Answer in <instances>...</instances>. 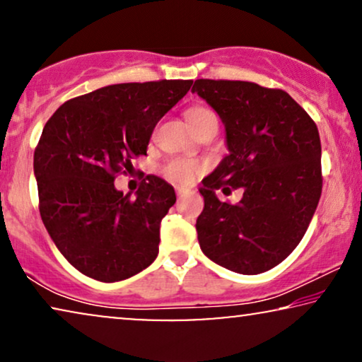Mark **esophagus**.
Segmentation results:
<instances>
[{
	"label": "esophagus",
	"mask_w": 362,
	"mask_h": 362,
	"mask_svg": "<svg viewBox=\"0 0 362 362\" xmlns=\"http://www.w3.org/2000/svg\"><path fill=\"white\" fill-rule=\"evenodd\" d=\"M186 192H187V191L185 189V187H176V196H177V197H181L182 194H186Z\"/></svg>",
	"instance_id": "esophagus-1"
}]
</instances>
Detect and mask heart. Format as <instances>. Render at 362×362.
Returning <instances> with one entry per match:
<instances>
[{
  "mask_svg": "<svg viewBox=\"0 0 362 362\" xmlns=\"http://www.w3.org/2000/svg\"><path fill=\"white\" fill-rule=\"evenodd\" d=\"M186 118L189 122L191 128L194 132L199 130V128L207 123L209 120H214L216 115L212 113L209 108L206 107H191L186 110ZM202 171V166L199 163L191 161V160H181V158H175V160H170L165 166L161 168V175L166 177L168 181L176 182V185H189V182L194 181V177Z\"/></svg>",
  "mask_w": 362,
  "mask_h": 362,
  "instance_id": "heart-1",
  "label": "heart"
}]
</instances>
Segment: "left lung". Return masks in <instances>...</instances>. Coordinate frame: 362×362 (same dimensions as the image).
<instances>
[{"mask_svg": "<svg viewBox=\"0 0 362 362\" xmlns=\"http://www.w3.org/2000/svg\"><path fill=\"white\" fill-rule=\"evenodd\" d=\"M192 92L221 117L229 148L199 189L201 249L237 274L274 269L303 239L318 206L323 176L316 123L281 88L197 78ZM221 187L245 196L237 205L222 203L215 196Z\"/></svg>", "mask_w": 362, "mask_h": 362, "instance_id": "1", "label": "left lung"}]
</instances>
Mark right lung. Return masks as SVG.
Here are the masks:
<instances>
[{"label":"right lung","mask_w":362,"mask_h":362,"mask_svg":"<svg viewBox=\"0 0 362 362\" xmlns=\"http://www.w3.org/2000/svg\"><path fill=\"white\" fill-rule=\"evenodd\" d=\"M191 86L155 81L102 87L62 103L44 125L34 150L39 212L54 244L83 275L112 284L156 259L175 189L150 175L130 197L113 181L133 158L146 155L156 123Z\"/></svg>","instance_id":"obj_1"}]
</instances>
